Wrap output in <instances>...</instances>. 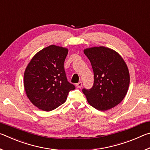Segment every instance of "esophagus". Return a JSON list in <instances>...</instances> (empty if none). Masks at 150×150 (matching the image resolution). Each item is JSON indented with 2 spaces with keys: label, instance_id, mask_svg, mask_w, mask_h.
<instances>
[{
  "label": "esophagus",
  "instance_id": "obj_1",
  "mask_svg": "<svg viewBox=\"0 0 150 150\" xmlns=\"http://www.w3.org/2000/svg\"><path fill=\"white\" fill-rule=\"evenodd\" d=\"M82 85H83L82 83L79 82L78 83H77V84H76V87H77V88H81V87H82Z\"/></svg>",
  "mask_w": 150,
  "mask_h": 150
}]
</instances>
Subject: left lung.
<instances>
[{
    "instance_id": "obj_1",
    "label": "left lung",
    "mask_w": 150,
    "mask_h": 150,
    "mask_svg": "<svg viewBox=\"0 0 150 150\" xmlns=\"http://www.w3.org/2000/svg\"><path fill=\"white\" fill-rule=\"evenodd\" d=\"M83 52L92 65L94 84L89 90L83 89L89 105L106 111L122 102L128 92L130 73L121 55L105 47L86 48Z\"/></svg>"
}]
</instances>
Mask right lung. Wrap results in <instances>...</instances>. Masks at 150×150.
Segmentation results:
<instances>
[{
	"label": "right lung",
	"mask_w": 150,
	"mask_h": 150,
	"mask_svg": "<svg viewBox=\"0 0 150 150\" xmlns=\"http://www.w3.org/2000/svg\"><path fill=\"white\" fill-rule=\"evenodd\" d=\"M69 50L51 45L39 51L28 64L24 75L27 97L40 110L51 111L67 100L75 87L68 82L64 62Z\"/></svg>",
	"instance_id": "add662e5"
}]
</instances>
